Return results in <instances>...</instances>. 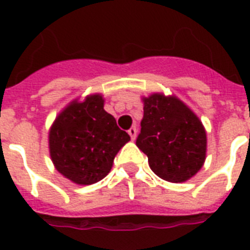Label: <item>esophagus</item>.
<instances>
[{"instance_id": "esophagus-1", "label": "esophagus", "mask_w": 250, "mask_h": 250, "mask_svg": "<svg viewBox=\"0 0 250 250\" xmlns=\"http://www.w3.org/2000/svg\"><path fill=\"white\" fill-rule=\"evenodd\" d=\"M128 135L131 136V140H135V139H136V135H137L136 127H131V128L128 129Z\"/></svg>"}]
</instances>
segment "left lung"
Instances as JSON below:
<instances>
[{
  "label": "left lung",
  "instance_id": "obj_1",
  "mask_svg": "<svg viewBox=\"0 0 250 250\" xmlns=\"http://www.w3.org/2000/svg\"><path fill=\"white\" fill-rule=\"evenodd\" d=\"M143 102L144 117L136 145L161 179L186 182L205 162L206 132L201 121L174 96L154 93Z\"/></svg>",
  "mask_w": 250,
  "mask_h": 250
}]
</instances>
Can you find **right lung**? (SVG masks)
Segmentation results:
<instances>
[{"label":"right lung","instance_id":"right-lung-1","mask_svg":"<svg viewBox=\"0 0 250 250\" xmlns=\"http://www.w3.org/2000/svg\"><path fill=\"white\" fill-rule=\"evenodd\" d=\"M129 135L104 110L101 94L72 101L49 131V150L56 168L80 186L100 182L109 174L114 158Z\"/></svg>","mask_w":250,"mask_h":250}]
</instances>
